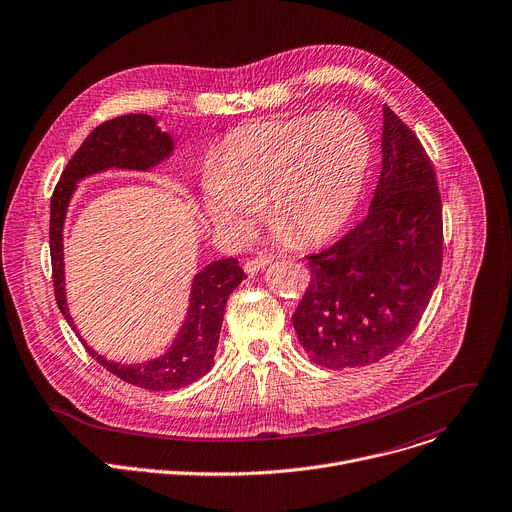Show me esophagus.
I'll use <instances>...</instances> for the list:
<instances>
[{"instance_id": "esophagus-1", "label": "esophagus", "mask_w": 512, "mask_h": 512, "mask_svg": "<svg viewBox=\"0 0 512 512\" xmlns=\"http://www.w3.org/2000/svg\"><path fill=\"white\" fill-rule=\"evenodd\" d=\"M267 265H271V257H267V255H261V257H255V259H249L247 263H245V273L247 275H255V273H259V271H263Z\"/></svg>"}]
</instances>
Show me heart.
<instances>
[{
  "mask_svg": "<svg viewBox=\"0 0 512 512\" xmlns=\"http://www.w3.org/2000/svg\"><path fill=\"white\" fill-rule=\"evenodd\" d=\"M372 144L346 110L271 118L233 130L203 177L207 219L231 235L251 233L259 207L291 247L327 241L352 217Z\"/></svg>",
  "mask_w": 512,
  "mask_h": 512,
  "instance_id": "1",
  "label": "heart"
}]
</instances>
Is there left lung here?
I'll return each instance as SVG.
<instances>
[{
    "mask_svg": "<svg viewBox=\"0 0 512 512\" xmlns=\"http://www.w3.org/2000/svg\"><path fill=\"white\" fill-rule=\"evenodd\" d=\"M382 173L368 217L309 255L311 283L293 313L317 366H368L420 323L442 269V201L418 136L384 104Z\"/></svg>",
    "mask_w": 512,
    "mask_h": 512,
    "instance_id": "8db88e82",
    "label": "left lung"
}]
</instances>
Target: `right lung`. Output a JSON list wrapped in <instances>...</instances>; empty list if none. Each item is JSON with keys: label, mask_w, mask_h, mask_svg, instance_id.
I'll use <instances>...</instances> for the list:
<instances>
[{"label": "right lung", "mask_w": 512, "mask_h": 512, "mask_svg": "<svg viewBox=\"0 0 512 512\" xmlns=\"http://www.w3.org/2000/svg\"><path fill=\"white\" fill-rule=\"evenodd\" d=\"M173 152V136L158 128L154 116L124 114L112 118L94 128L76 150L60 177V183L56 185L50 205V253L54 291L62 315L72 325V329L80 337V342L98 364H102L110 374L118 376L120 380L152 392L185 388L211 372L215 364V352L219 344L227 299L245 279L239 261L233 257L213 261L193 277L185 321L179 327L173 344L166 348L162 356L140 364H122L106 360L96 350H92L86 344V339L80 335L70 315L64 275V223L70 201L80 181L104 173V170L110 168L150 173L160 162L173 156Z\"/></svg>", "instance_id": "1"}]
</instances>
